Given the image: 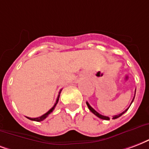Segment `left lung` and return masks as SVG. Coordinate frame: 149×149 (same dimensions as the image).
Returning a JSON list of instances; mask_svg holds the SVG:
<instances>
[{
  "label": "left lung",
  "mask_w": 149,
  "mask_h": 149,
  "mask_svg": "<svg viewBox=\"0 0 149 149\" xmlns=\"http://www.w3.org/2000/svg\"><path fill=\"white\" fill-rule=\"evenodd\" d=\"M135 92H136V91H135ZM133 100H134V97H133ZM133 101H132V102H133ZM132 102H131V103H132ZM86 103H87V106H88V108H89V110H90V111H91V112H92V113H93V114H95V115H96V116L98 117V118H101V119L110 120V118H109V117H107V116H104V115H102V114H99V113H98V112H97L96 111H95L94 109L92 108L91 106L89 105L88 102H86ZM128 109H129V108L126 109L125 111H123V112H122V113H121V114H117V115H114V116H113V119H116V118H119L120 116H122V114H124V113H125V112H126V111H128Z\"/></svg>",
  "instance_id": "1"
}]
</instances>
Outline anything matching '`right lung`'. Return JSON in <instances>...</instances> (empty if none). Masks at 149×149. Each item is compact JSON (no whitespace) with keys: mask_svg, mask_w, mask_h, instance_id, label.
I'll list each match as a JSON object with an SVG mask.
<instances>
[{"mask_svg":"<svg viewBox=\"0 0 149 149\" xmlns=\"http://www.w3.org/2000/svg\"><path fill=\"white\" fill-rule=\"evenodd\" d=\"M59 94H60V92H59ZM59 95H58V99H57V100H56V102H55L54 106V107H53L52 108L50 109V110H49V111H47L46 114H44L43 115L38 117V118H28V117H27V118L30 120H32V121H35V122H41V121H43V120L45 119V118H47V117L48 116L49 114H50V113H52L53 111L54 110L55 107H56V105H57V103H58V100H59Z\"/></svg>","mask_w":149,"mask_h":149,"instance_id":"obj_1","label":"right lung"}]
</instances>
